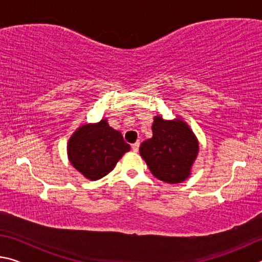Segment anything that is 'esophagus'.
<instances>
[{"label":"esophagus","mask_w":262,"mask_h":262,"mask_svg":"<svg viewBox=\"0 0 262 262\" xmlns=\"http://www.w3.org/2000/svg\"><path fill=\"white\" fill-rule=\"evenodd\" d=\"M139 148H140V141H136L134 144H132V149L134 152L139 151Z\"/></svg>","instance_id":"obj_1"}]
</instances>
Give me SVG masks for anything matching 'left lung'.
<instances>
[{
  "instance_id": "obj_1",
  "label": "left lung",
  "mask_w": 262,
  "mask_h": 262,
  "mask_svg": "<svg viewBox=\"0 0 262 262\" xmlns=\"http://www.w3.org/2000/svg\"><path fill=\"white\" fill-rule=\"evenodd\" d=\"M152 137L140 147V155L157 179L167 184L183 183L190 176L199 154V141L181 118L164 120L156 115Z\"/></svg>"
}]
</instances>
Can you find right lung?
<instances>
[{"mask_svg": "<svg viewBox=\"0 0 262 262\" xmlns=\"http://www.w3.org/2000/svg\"><path fill=\"white\" fill-rule=\"evenodd\" d=\"M129 150L130 145L120 132L108 125L107 119L79 126L67 143L70 164L86 179L94 181L108 174Z\"/></svg>", "mask_w": 262, "mask_h": 262, "instance_id": "obj_1", "label": "right lung"}]
</instances>
